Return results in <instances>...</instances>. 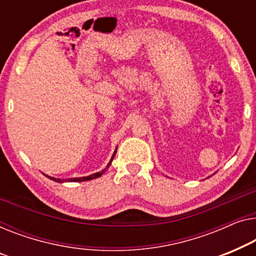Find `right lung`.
Wrapping results in <instances>:
<instances>
[{
  "mask_svg": "<svg viewBox=\"0 0 256 256\" xmlns=\"http://www.w3.org/2000/svg\"><path fill=\"white\" fill-rule=\"evenodd\" d=\"M116 152H117V148L114 150V154H112V156H111V159H110V161H109V164H106V167L104 168V169H102V170L100 172H95V174H92V175H89V176H84V178H52V176H48V175H46V174H44L46 178H48L50 180H52V181H56V182H59V183H62V182H82V181H89V180H94V178H100V176H102L104 172H106V169L110 167V164H111V162H112V160H114V156H116Z\"/></svg>",
  "mask_w": 256,
  "mask_h": 256,
  "instance_id": "obj_1",
  "label": "right lung"
}]
</instances>
